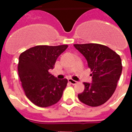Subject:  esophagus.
<instances>
[{"mask_svg":"<svg viewBox=\"0 0 132 132\" xmlns=\"http://www.w3.org/2000/svg\"><path fill=\"white\" fill-rule=\"evenodd\" d=\"M69 82L71 83V84H72V85H76V84L78 83L77 81H76V80H73V79H71V78H69Z\"/></svg>","mask_w":132,"mask_h":132,"instance_id":"34e87169","label":"esophagus"}]
</instances>
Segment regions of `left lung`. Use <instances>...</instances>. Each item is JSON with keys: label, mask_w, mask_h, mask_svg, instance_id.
<instances>
[{"label": "left lung", "mask_w": 132, "mask_h": 132, "mask_svg": "<svg viewBox=\"0 0 132 132\" xmlns=\"http://www.w3.org/2000/svg\"><path fill=\"white\" fill-rule=\"evenodd\" d=\"M73 45L86 59L93 78L91 83H83L85 89L78 95V99L91 107L104 104L115 91L122 71L121 58L113 50L99 44Z\"/></svg>", "instance_id": "1"}]
</instances>
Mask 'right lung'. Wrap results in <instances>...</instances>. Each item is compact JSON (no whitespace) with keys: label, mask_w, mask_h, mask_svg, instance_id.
Here are the masks:
<instances>
[{"label":"right lung","mask_w":132,"mask_h":132,"mask_svg":"<svg viewBox=\"0 0 132 132\" xmlns=\"http://www.w3.org/2000/svg\"><path fill=\"white\" fill-rule=\"evenodd\" d=\"M68 47L39 45L22 52L19 57L18 75L25 95L35 105L47 108L62 97L68 83L66 78L59 80L49 73L57 58Z\"/></svg>","instance_id":"right-lung-1"}]
</instances>
